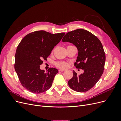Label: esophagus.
Here are the masks:
<instances>
[{
  "label": "esophagus",
  "mask_w": 121,
  "mask_h": 121,
  "mask_svg": "<svg viewBox=\"0 0 121 121\" xmlns=\"http://www.w3.org/2000/svg\"><path fill=\"white\" fill-rule=\"evenodd\" d=\"M65 71V69H59V71H60V72H64V71Z\"/></svg>",
  "instance_id": "34e87169"
}]
</instances>
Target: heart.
<instances>
[{
  "label": "heart",
  "mask_w": 121,
  "mask_h": 121,
  "mask_svg": "<svg viewBox=\"0 0 121 121\" xmlns=\"http://www.w3.org/2000/svg\"><path fill=\"white\" fill-rule=\"evenodd\" d=\"M56 66L60 68H67L68 67V64L65 62H58L56 64Z\"/></svg>",
  "instance_id": "b5f03b06"
}]
</instances>
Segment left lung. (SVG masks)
Segmentation results:
<instances>
[{
    "label": "left lung",
    "instance_id": "8db88e82",
    "mask_svg": "<svg viewBox=\"0 0 121 121\" xmlns=\"http://www.w3.org/2000/svg\"><path fill=\"white\" fill-rule=\"evenodd\" d=\"M62 41L70 42L77 47L78 54L74 65L84 69L80 75L74 71L73 77L68 81L69 86L77 92L88 91L104 73L105 55L100 41L90 32L79 29L67 33Z\"/></svg>",
    "mask_w": 121,
    "mask_h": 121
}]
</instances>
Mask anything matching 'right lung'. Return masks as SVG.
<instances>
[{
    "label": "right lung",
    "mask_w": 121,
    "mask_h": 121,
    "mask_svg": "<svg viewBox=\"0 0 121 121\" xmlns=\"http://www.w3.org/2000/svg\"><path fill=\"white\" fill-rule=\"evenodd\" d=\"M65 34L37 31L27 34L21 40L16 50L14 69L25 88L39 94L52 87L57 69L50 68L45 72L40 67Z\"/></svg>",
    "instance_id": "1"
}]
</instances>
